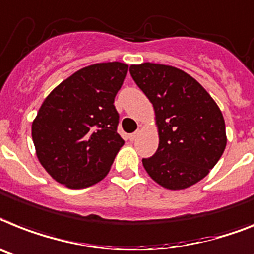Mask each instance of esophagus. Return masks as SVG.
Returning a JSON list of instances; mask_svg holds the SVG:
<instances>
[{
    "label": "esophagus",
    "instance_id": "34e87169",
    "mask_svg": "<svg viewBox=\"0 0 254 254\" xmlns=\"http://www.w3.org/2000/svg\"><path fill=\"white\" fill-rule=\"evenodd\" d=\"M139 133L140 131L139 130H137V131H134V133H131L130 135H129V139L130 140H135L138 138V135H139Z\"/></svg>",
    "mask_w": 254,
    "mask_h": 254
}]
</instances>
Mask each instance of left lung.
Returning a JSON list of instances; mask_svg holds the SVG:
<instances>
[{"instance_id": "1", "label": "left lung", "mask_w": 254, "mask_h": 254, "mask_svg": "<svg viewBox=\"0 0 254 254\" xmlns=\"http://www.w3.org/2000/svg\"><path fill=\"white\" fill-rule=\"evenodd\" d=\"M155 110L159 147L143 159L148 176L168 190H183L208 176L226 148L222 112L193 77L172 65L129 68Z\"/></svg>"}]
</instances>
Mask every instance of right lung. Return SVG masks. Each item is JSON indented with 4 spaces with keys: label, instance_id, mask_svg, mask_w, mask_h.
Returning <instances> with one entry per match:
<instances>
[{
    "label": "right lung",
    "instance_id": "obj_1",
    "mask_svg": "<svg viewBox=\"0 0 254 254\" xmlns=\"http://www.w3.org/2000/svg\"><path fill=\"white\" fill-rule=\"evenodd\" d=\"M127 72L120 62L91 64L46 97L32 123V139L38 161L57 182L85 189L108 174L125 143L114 102Z\"/></svg>",
    "mask_w": 254,
    "mask_h": 254
}]
</instances>
